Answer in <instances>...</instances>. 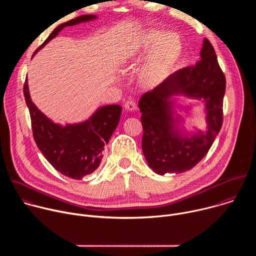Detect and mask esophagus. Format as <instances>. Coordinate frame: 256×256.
<instances>
[{
  "label": "esophagus",
  "instance_id": "34e87169",
  "mask_svg": "<svg viewBox=\"0 0 256 256\" xmlns=\"http://www.w3.org/2000/svg\"><path fill=\"white\" fill-rule=\"evenodd\" d=\"M124 107H126V110H128V112H136V104L132 100H128L124 103Z\"/></svg>",
  "mask_w": 256,
  "mask_h": 256
}]
</instances>
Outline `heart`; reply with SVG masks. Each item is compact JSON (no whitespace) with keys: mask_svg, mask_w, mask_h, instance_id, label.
<instances>
[{"mask_svg":"<svg viewBox=\"0 0 256 256\" xmlns=\"http://www.w3.org/2000/svg\"><path fill=\"white\" fill-rule=\"evenodd\" d=\"M150 50L138 70V81L142 86L153 87L161 83L170 72L178 60L182 46L176 33H163L159 30H150L140 40L138 52Z\"/></svg>","mask_w":256,"mask_h":256,"instance_id":"heart-1","label":"heart"}]
</instances>
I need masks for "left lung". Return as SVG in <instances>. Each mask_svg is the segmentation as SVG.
<instances>
[{
	"label": "left lung",
	"instance_id": "obj_1",
	"mask_svg": "<svg viewBox=\"0 0 256 256\" xmlns=\"http://www.w3.org/2000/svg\"><path fill=\"white\" fill-rule=\"evenodd\" d=\"M226 79L218 64L214 50L204 38L200 60L192 66L176 70L152 91L144 93L138 107L144 128L142 148L149 167L157 174L190 170L208 152L223 122V98ZM179 96L196 100L186 106ZM202 104L206 131L188 132L180 112L186 114Z\"/></svg>",
	"mask_w": 256,
	"mask_h": 256
}]
</instances>
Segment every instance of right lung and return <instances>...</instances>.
<instances>
[{
	"label": "right lung",
	"mask_w": 256,
	"mask_h": 256,
	"mask_svg": "<svg viewBox=\"0 0 256 256\" xmlns=\"http://www.w3.org/2000/svg\"><path fill=\"white\" fill-rule=\"evenodd\" d=\"M97 18L96 15H82L60 24L32 58L64 27L90 22ZM24 97L29 109L35 142L52 167L64 176L77 180L93 173L101 163L104 146L108 144L120 122L122 106L103 105L87 120L62 126L54 122L32 102L27 78L24 84Z\"/></svg>",
	"instance_id": "obj_1"
}]
</instances>
